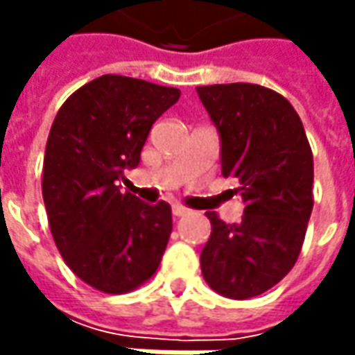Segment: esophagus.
<instances>
[{
    "label": "esophagus",
    "mask_w": 355,
    "mask_h": 355,
    "mask_svg": "<svg viewBox=\"0 0 355 355\" xmlns=\"http://www.w3.org/2000/svg\"><path fill=\"white\" fill-rule=\"evenodd\" d=\"M171 211H173V215H175V217H184V215H187V213H189V209H187V207H184V205H173V207H171Z\"/></svg>",
    "instance_id": "esophagus-1"
}]
</instances>
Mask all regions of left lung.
<instances>
[{
    "label": "left lung",
    "instance_id": "obj_1",
    "mask_svg": "<svg viewBox=\"0 0 355 355\" xmlns=\"http://www.w3.org/2000/svg\"><path fill=\"white\" fill-rule=\"evenodd\" d=\"M221 136V173L239 180V223L207 211L211 237L201 272L215 293H266L296 263L312 213L314 162L302 120L282 94L251 83L198 87Z\"/></svg>",
    "mask_w": 355,
    "mask_h": 355
}]
</instances>
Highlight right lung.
I'll return each instance as SVG.
<instances>
[{
    "mask_svg": "<svg viewBox=\"0 0 355 355\" xmlns=\"http://www.w3.org/2000/svg\"><path fill=\"white\" fill-rule=\"evenodd\" d=\"M180 90L103 75L57 112L43 159V201L62 261L106 294L142 286L157 270L171 233L170 203L148 205L118 180L140 164L152 124Z\"/></svg>",
    "mask_w": 355,
    "mask_h": 355,
    "instance_id": "right-lung-1",
    "label": "right lung"
}]
</instances>
